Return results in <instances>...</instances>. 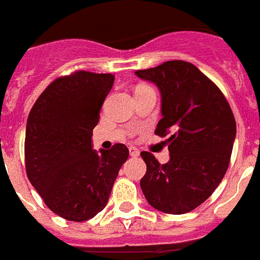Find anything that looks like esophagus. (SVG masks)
<instances>
[{
	"label": "esophagus",
	"mask_w": 260,
	"mask_h": 260,
	"mask_svg": "<svg viewBox=\"0 0 260 260\" xmlns=\"http://www.w3.org/2000/svg\"><path fill=\"white\" fill-rule=\"evenodd\" d=\"M129 154H131V156H139L140 151H139L136 147H129Z\"/></svg>",
	"instance_id": "1"
}]
</instances>
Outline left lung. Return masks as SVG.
<instances>
[{"instance_id":"1","label":"left lung","mask_w":260,"mask_h":260,"mask_svg":"<svg viewBox=\"0 0 260 260\" xmlns=\"http://www.w3.org/2000/svg\"><path fill=\"white\" fill-rule=\"evenodd\" d=\"M135 73L159 88L162 118L155 134L169 136L170 152L164 165L151 152H140L147 166L142 191L162 213H189L210 198L226 173L235 116L221 90L191 62L166 61Z\"/></svg>"}]
</instances>
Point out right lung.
Instances as JSON below:
<instances>
[{"instance_id": "obj_1", "label": "right lung", "mask_w": 260, "mask_h": 260, "mask_svg": "<svg viewBox=\"0 0 260 260\" xmlns=\"http://www.w3.org/2000/svg\"><path fill=\"white\" fill-rule=\"evenodd\" d=\"M114 83L112 73L76 71L55 79L39 95L25 128V172L45 205L82 222L108 205L129 150L117 143L92 150L91 136Z\"/></svg>"}]
</instances>
